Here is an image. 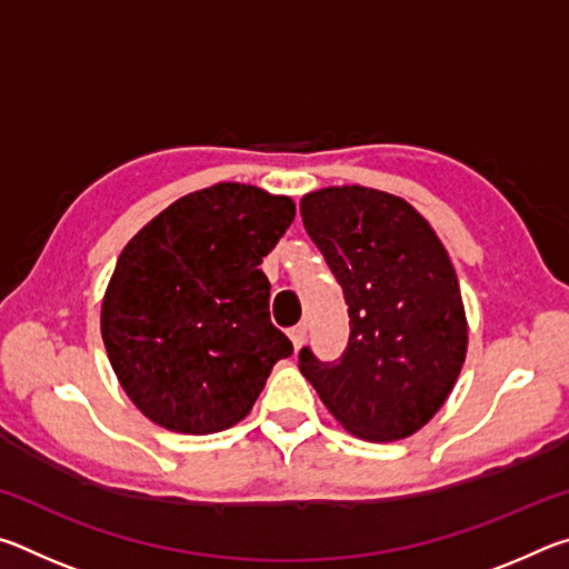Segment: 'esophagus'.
Listing matches in <instances>:
<instances>
[{
  "mask_svg": "<svg viewBox=\"0 0 569 569\" xmlns=\"http://www.w3.org/2000/svg\"><path fill=\"white\" fill-rule=\"evenodd\" d=\"M288 336H291V341H293V349L298 351L303 346V341H306V323H298V326H293L291 331H288Z\"/></svg>",
  "mask_w": 569,
  "mask_h": 569,
  "instance_id": "esophagus-1",
  "label": "esophagus"
}]
</instances>
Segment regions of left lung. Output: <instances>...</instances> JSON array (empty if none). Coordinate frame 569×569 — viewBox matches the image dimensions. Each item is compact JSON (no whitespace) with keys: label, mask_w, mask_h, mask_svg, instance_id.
I'll return each mask as SVG.
<instances>
[{"label":"left lung","mask_w":569,"mask_h":569,"mask_svg":"<svg viewBox=\"0 0 569 569\" xmlns=\"http://www.w3.org/2000/svg\"><path fill=\"white\" fill-rule=\"evenodd\" d=\"M306 233L349 306V346L298 369L346 431L397 441L445 407L467 356V316L455 266L435 228L391 192L333 186L301 198Z\"/></svg>","instance_id":"1"}]
</instances>
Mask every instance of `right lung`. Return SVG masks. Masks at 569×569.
<instances>
[{"mask_svg": "<svg viewBox=\"0 0 569 569\" xmlns=\"http://www.w3.org/2000/svg\"><path fill=\"white\" fill-rule=\"evenodd\" d=\"M293 216L291 198L218 182L176 200L122 248L102 341L120 387L158 427L198 437L233 427L291 356L258 266Z\"/></svg>", "mask_w": 569, "mask_h": 569, "instance_id": "obj_1", "label": "right lung"}]
</instances>
